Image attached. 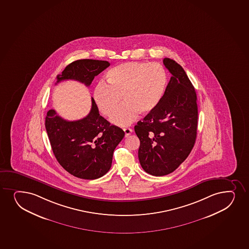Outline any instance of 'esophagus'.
<instances>
[{"label":"esophagus","instance_id":"1","mask_svg":"<svg viewBox=\"0 0 249 249\" xmlns=\"http://www.w3.org/2000/svg\"><path fill=\"white\" fill-rule=\"evenodd\" d=\"M124 134H125V137H128V136H129L132 134V129H129V128L124 129Z\"/></svg>","mask_w":249,"mask_h":249}]
</instances>
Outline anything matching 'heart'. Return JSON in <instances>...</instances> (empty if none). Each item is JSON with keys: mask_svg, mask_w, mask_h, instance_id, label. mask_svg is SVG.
Instances as JSON below:
<instances>
[{"mask_svg": "<svg viewBox=\"0 0 249 249\" xmlns=\"http://www.w3.org/2000/svg\"><path fill=\"white\" fill-rule=\"evenodd\" d=\"M106 81L107 85L100 82L94 87V103L104 115L111 117L122 100L124 106L112 122L124 127L134 123L139 114L146 115L156 109L165 91L167 73L159 63L130 61L109 70Z\"/></svg>", "mask_w": 249, "mask_h": 249, "instance_id": "obj_1", "label": "heart"}]
</instances>
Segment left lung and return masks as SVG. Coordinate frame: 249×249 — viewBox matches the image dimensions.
<instances>
[{"label":"left lung","mask_w":249,"mask_h":249,"mask_svg":"<svg viewBox=\"0 0 249 249\" xmlns=\"http://www.w3.org/2000/svg\"><path fill=\"white\" fill-rule=\"evenodd\" d=\"M163 65L172 76L163 98L135 126L140 140L139 160L154 176L175 171L187 159L197 137V95L183 67L169 58Z\"/></svg>","instance_id":"left-lung-1"}]
</instances>
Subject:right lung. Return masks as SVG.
I'll use <instances>...</instances> for the list:
<instances>
[{"label":"right lung","mask_w":249,"mask_h":249,"mask_svg":"<svg viewBox=\"0 0 249 249\" xmlns=\"http://www.w3.org/2000/svg\"><path fill=\"white\" fill-rule=\"evenodd\" d=\"M109 65L106 60H75L58 74L55 84L74 80L89 86ZM91 101L90 111L81 120H64L54 109L46 117V132L58 162L71 175L83 179H96L109 171L114 149L124 136L122 129L100 116L93 98Z\"/></svg>","instance_id":"add662e5"}]
</instances>
